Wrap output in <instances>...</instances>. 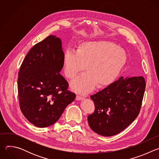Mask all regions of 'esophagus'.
Instances as JSON below:
<instances>
[{
	"label": "esophagus",
	"mask_w": 159,
	"mask_h": 159,
	"mask_svg": "<svg viewBox=\"0 0 159 159\" xmlns=\"http://www.w3.org/2000/svg\"><path fill=\"white\" fill-rule=\"evenodd\" d=\"M83 99V97L79 96V95H77L76 96V100L77 101H80V100H82Z\"/></svg>",
	"instance_id": "esophagus-1"
}]
</instances>
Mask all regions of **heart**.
Wrapping results in <instances>:
<instances>
[{
  "mask_svg": "<svg viewBox=\"0 0 159 159\" xmlns=\"http://www.w3.org/2000/svg\"><path fill=\"white\" fill-rule=\"evenodd\" d=\"M126 60L125 51L112 42L90 41L82 42L77 52L67 48L63 55L65 75L73 79L84 71L88 72L71 83L72 89L85 94L99 87L111 84L120 74Z\"/></svg>",
  "mask_w": 159,
  "mask_h": 159,
  "instance_id": "heart-1",
  "label": "heart"
}]
</instances>
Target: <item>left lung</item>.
Segmentation results:
<instances>
[{"label": "left lung", "instance_id": "obj_1", "mask_svg": "<svg viewBox=\"0 0 159 159\" xmlns=\"http://www.w3.org/2000/svg\"><path fill=\"white\" fill-rule=\"evenodd\" d=\"M145 79L133 77L118 80L90 96L95 111L87 117L94 132L104 136L115 135L137 118L145 90Z\"/></svg>", "mask_w": 159, "mask_h": 159}]
</instances>
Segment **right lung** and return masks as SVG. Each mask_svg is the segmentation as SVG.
<instances>
[{"label": "right lung", "mask_w": 159, "mask_h": 159, "mask_svg": "<svg viewBox=\"0 0 159 159\" xmlns=\"http://www.w3.org/2000/svg\"><path fill=\"white\" fill-rule=\"evenodd\" d=\"M63 55L61 39L50 35L34 45L20 65L17 79L20 109L37 127L55 123L75 99L60 74Z\"/></svg>", "instance_id": "obj_1"}]
</instances>
